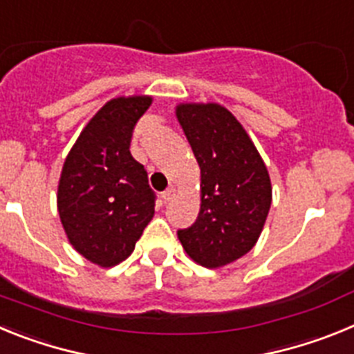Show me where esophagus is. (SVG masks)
<instances>
[{"mask_svg":"<svg viewBox=\"0 0 354 354\" xmlns=\"http://www.w3.org/2000/svg\"><path fill=\"white\" fill-rule=\"evenodd\" d=\"M175 196V189L174 187H168V189H165V192L161 193V198H162V202H165V204H168V202H170L171 198H174Z\"/></svg>","mask_w":354,"mask_h":354,"instance_id":"esophagus-1","label":"esophagus"}]
</instances>
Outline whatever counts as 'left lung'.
<instances>
[{"label": "left lung", "instance_id": "8db88e82", "mask_svg": "<svg viewBox=\"0 0 354 354\" xmlns=\"http://www.w3.org/2000/svg\"><path fill=\"white\" fill-rule=\"evenodd\" d=\"M177 118L200 167L198 218L177 236L196 264L220 268L253 248L271 207V180L257 149L220 104H180Z\"/></svg>", "mask_w": 354, "mask_h": 354}]
</instances>
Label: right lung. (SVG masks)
<instances>
[{
  "label": "right lung",
  "mask_w": 354,
  "mask_h": 354,
  "mask_svg": "<svg viewBox=\"0 0 354 354\" xmlns=\"http://www.w3.org/2000/svg\"><path fill=\"white\" fill-rule=\"evenodd\" d=\"M150 97H118L88 122L65 159L58 212L71 245L93 264L111 268L133 253L154 216L156 193L131 156L136 122Z\"/></svg>",
  "instance_id": "right-lung-1"
}]
</instances>
